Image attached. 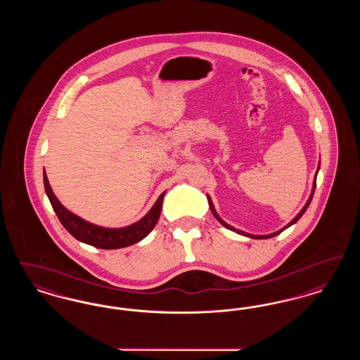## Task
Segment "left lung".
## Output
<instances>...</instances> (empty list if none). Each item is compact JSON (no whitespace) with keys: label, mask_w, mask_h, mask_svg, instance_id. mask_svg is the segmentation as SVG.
<instances>
[{"label":"left lung","mask_w":360,"mask_h":360,"mask_svg":"<svg viewBox=\"0 0 360 360\" xmlns=\"http://www.w3.org/2000/svg\"><path fill=\"white\" fill-rule=\"evenodd\" d=\"M319 169H320V165H319ZM319 169H317V172H319ZM314 188H316V179H314V185H313V190H311V194H310V198L308 200V202H307V205L304 206L302 207V210L295 216V219L292 220V221H290V223L288 224L283 229H281V231H278V232H275V233H271V235H264V236H255V235H250V233H245V232H243V231H239V229H236V228H233V226H231L229 224L225 223V221H223L221 219H220V216L216 213V210H214V206H213V202H212V200H210V197L207 195V201H209V206H210V210H212V213L214 214V217L219 220V223L221 224V225H224L225 228H228V229H231V231H235V232H239V233H241V235H245V236H248V238H252V239H269V238H274V236H276V235H279L282 231H285L286 228H289L290 225H292V224L297 223L300 219H301V216L305 213V210L308 209L309 204H310V201H311V198H313V194H314Z\"/></svg>","instance_id":"1"}]
</instances>
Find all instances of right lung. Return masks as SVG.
<instances>
[{
  "mask_svg": "<svg viewBox=\"0 0 360 360\" xmlns=\"http://www.w3.org/2000/svg\"><path fill=\"white\" fill-rule=\"evenodd\" d=\"M43 179H44L46 193H47L52 207L62 225L75 239L86 243V244H90L93 247L101 248V250L124 248V247L132 245L137 241L144 239L154 229L155 224L158 223L159 216H160L165 193L160 194V197L155 202L153 209L136 224H132L125 228H119V229L101 228L94 224L87 223L81 217L69 212L58 201V198L52 193V188L49 184V178H47L46 172L43 174Z\"/></svg>",
  "mask_w": 360,
  "mask_h": 360,
  "instance_id": "add662e5",
  "label": "right lung"
}]
</instances>
